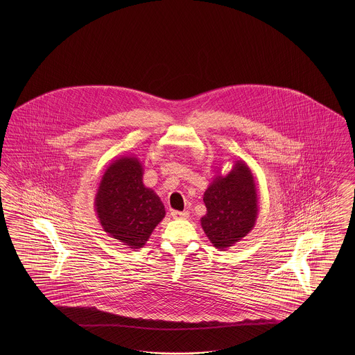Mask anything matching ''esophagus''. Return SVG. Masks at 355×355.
<instances>
[{
    "mask_svg": "<svg viewBox=\"0 0 355 355\" xmlns=\"http://www.w3.org/2000/svg\"><path fill=\"white\" fill-rule=\"evenodd\" d=\"M171 215H172L173 218L178 220V218H187V217H189V212H186V211H183V212H180V211H172V212H171Z\"/></svg>",
    "mask_w": 355,
    "mask_h": 355,
    "instance_id": "1",
    "label": "esophagus"
}]
</instances>
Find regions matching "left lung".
<instances>
[{
  "instance_id": "1",
  "label": "left lung",
  "mask_w": 355,
  "mask_h": 355,
  "mask_svg": "<svg viewBox=\"0 0 355 355\" xmlns=\"http://www.w3.org/2000/svg\"><path fill=\"white\" fill-rule=\"evenodd\" d=\"M203 200L207 214L200 224L216 248L233 246L254 229L259 214L258 189L246 162L236 160L225 175L217 173Z\"/></svg>"
}]
</instances>
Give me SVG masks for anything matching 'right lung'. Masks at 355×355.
Masks as SVG:
<instances>
[{
	"label": "right lung",
	"instance_id": "right-lung-1",
	"mask_svg": "<svg viewBox=\"0 0 355 355\" xmlns=\"http://www.w3.org/2000/svg\"><path fill=\"white\" fill-rule=\"evenodd\" d=\"M143 165L135 156H122L109 164L98 183L95 211L109 236L129 248L146 245L165 217L162 199L143 183Z\"/></svg>",
	"mask_w": 355,
	"mask_h": 355
}]
</instances>
